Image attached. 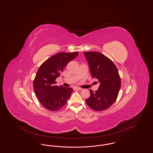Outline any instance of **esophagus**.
I'll return each mask as SVG.
<instances>
[{
	"mask_svg": "<svg viewBox=\"0 0 153 153\" xmlns=\"http://www.w3.org/2000/svg\"><path fill=\"white\" fill-rule=\"evenodd\" d=\"M74 90H81L82 89L80 88H78V87H74Z\"/></svg>",
	"mask_w": 153,
	"mask_h": 153,
	"instance_id": "esophagus-1",
	"label": "esophagus"
}]
</instances>
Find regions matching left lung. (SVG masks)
<instances>
[{
  "label": "left lung",
  "mask_w": 153,
  "mask_h": 153,
  "mask_svg": "<svg viewBox=\"0 0 153 153\" xmlns=\"http://www.w3.org/2000/svg\"><path fill=\"white\" fill-rule=\"evenodd\" d=\"M92 77L100 83L95 92L90 90V96L86 102L95 111L108 108L115 102L121 86V79L116 65L99 52H85Z\"/></svg>",
  "instance_id": "8db88e82"
}]
</instances>
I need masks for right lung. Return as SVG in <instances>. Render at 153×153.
<instances>
[{
  "label": "right lung",
  "mask_w": 153,
  "mask_h": 153,
  "mask_svg": "<svg viewBox=\"0 0 153 153\" xmlns=\"http://www.w3.org/2000/svg\"><path fill=\"white\" fill-rule=\"evenodd\" d=\"M79 53H60L48 58L39 67L34 79L33 88L38 100L45 108L59 110L66 105L73 89L57 86L55 79L65 67Z\"/></svg>",
  "instance_id": "1"
}]
</instances>
